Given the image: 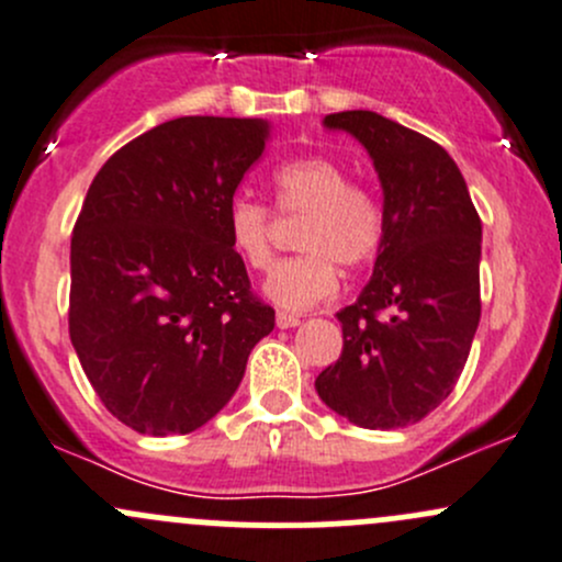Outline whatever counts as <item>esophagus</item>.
<instances>
[{
  "label": "esophagus",
  "mask_w": 562,
  "mask_h": 562,
  "mask_svg": "<svg viewBox=\"0 0 562 562\" xmlns=\"http://www.w3.org/2000/svg\"><path fill=\"white\" fill-rule=\"evenodd\" d=\"M302 323V317L291 315V313H277V326L280 328H296Z\"/></svg>",
  "instance_id": "esophagus-1"
}]
</instances>
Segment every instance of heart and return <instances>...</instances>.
<instances>
[{"instance_id":"obj_1","label":"heart","mask_w":562,"mask_h":562,"mask_svg":"<svg viewBox=\"0 0 562 562\" xmlns=\"http://www.w3.org/2000/svg\"><path fill=\"white\" fill-rule=\"evenodd\" d=\"M274 203L282 214H304L296 247L302 255L271 266L263 293L285 313H304L337 293V263H367L381 249L383 206L364 184L350 181L348 168L331 157H299L271 173ZM228 245L249 269L271 260V212L252 198H234L225 212Z\"/></svg>"}]
</instances>
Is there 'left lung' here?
<instances>
[{
	"mask_svg": "<svg viewBox=\"0 0 562 562\" xmlns=\"http://www.w3.org/2000/svg\"><path fill=\"white\" fill-rule=\"evenodd\" d=\"M353 135L383 187L372 280L339 310L342 353L317 396L364 429L422 422L457 386L481 317V220L449 151L375 111L323 119Z\"/></svg>",
	"mask_w": 562,
	"mask_h": 562,
	"instance_id": "obj_1",
	"label": "left lung"
}]
</instances>
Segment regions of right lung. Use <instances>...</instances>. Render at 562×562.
<instances>
[{
    "instance_id": "obj_1",
    "label": "right lung",
    "mask_w": 562,
    "mask_h": 562,
    "mask_svg": "<svg viewBox=\"0 0 562 562\" xmlns=\"http://www.w3.org/2000/svg\"><path fill=\"white\" fill-rule=\"evenodd\" d=\"M269 135L263 119H171L124 144L83 198L70 339L100 402L135 432L203 427L274 328L225 231Z\"/></svg>"
}]
</instances>
